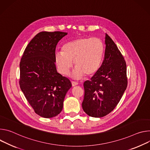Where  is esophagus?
I'll return each instance as SVG.
<instances>
[{
    "label": "esophagus",
    "instance_id": "1",
    "mask_svg": "<svg viewBox=\"0 0 150 150\" xmlns=\"http://www.w3.org/2000/svg\"><path fill=\"white\" fill-rule=\"evenodd\" d=\"M71 84H72V86L73 87H74L77 85H78V83L77 82H75V81H71Z\"/></svg>",
    "mask_w": 150,
    "mask_h": 150
}]
</instances>
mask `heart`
<instances>
[{
    "label": "heart",
    "mask_w": 150,
    "mask_h": 150,
    "mask_svg": "<svg viewBox=\"0 0 150 150\" xmlns=\"http://www.w3.org/2000/svg\"><path fill=\"white\" fill-rule=\"evenodd\" d=\"M104 51L103 43L99 39L81 37L65 43L62 47V52L55 54V62L58 71L67 75L74 61L76 68L72 77L80 79L85 75L91 77L97 73Z\"/></svg>",
    "instance_id": "obj_1"
}]
</instances>
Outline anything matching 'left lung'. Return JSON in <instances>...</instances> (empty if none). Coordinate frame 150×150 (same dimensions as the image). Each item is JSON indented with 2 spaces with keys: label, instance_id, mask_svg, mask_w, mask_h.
<instances>
[{
  "label": "left lung",
  "instance_id": "1",
  "mask_svg": "<svg viewBox=\"0 0 150 150\" xmlns=\"http://www.w3.org/2000/svg\"><path fill=\"white\" fill-rule=\"evenodd\" d=\"M104 61L91 80L84 83L82 103L84 111L91 117H103L117 106L127 85L126 64L111 38L105 34Z\"/></svg>",
  "mask_w": 150,
  "mask_h": 150
}]
</instances>
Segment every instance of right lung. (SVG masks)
I'll return each mask as SVG.
<instances>
[{
    "mask_svg": "<svg viewBox=\"0 0 150 150\" xmlns=\"http://www.w3.org/2000/svg\"><path fill=\"white\" fill-rule=\"evenodd\" d=\"M67 33L42 31L26 47L20 64V86L35 112L52 118L63 108L64 98L71 87L69 79L57 71L55 55L58 42Z\"/></svg>",
    "mask_w": 150,
    "mask_h": 150,
    "instance_id": "add662e5",
    "label": "right lung"
}]
</instances>
